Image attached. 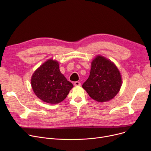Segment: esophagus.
<instances>
[{
	"label": "esophagus",
	"mask_w": 151,
	"mask_h": 151,
	"mask_svg": "<svg viewBox=\"0 0 151 151\" xmlns=\"http://www.w3.org/2000/svg\"><path fill=\"white\" fill-rule=\"evenodd\" d=\"M74 85H75V86H80L81 85V83H80V82L76 81V82L74 83Z\"/></svg>",
	"instance_id": "obj_1"
}]
</instances>
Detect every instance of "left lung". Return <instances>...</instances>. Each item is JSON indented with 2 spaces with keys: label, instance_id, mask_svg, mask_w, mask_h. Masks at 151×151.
Returning a JSON list of instances; mask_svg holds the SVG:
<instances>
[{
  "label": "left lung",
  "instance_id": "8db88e82",
  "mask_svg": "<svg viewBox=\"0 0 151 151\" xmlns=\"http://www.w3.org/2000/svg\"><path fill=\"white\" fill-rule=\"evenodd\" d=\"M122 83V75L115 63L97 55L91 62L90 75L83 84V88L92 99L103 103L116 96Z\"/></svg>",
  "mask_w": 151,
  "mask_h": 151
}]
</instances>
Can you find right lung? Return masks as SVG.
I'll use <instances>...</instances> for the list:
<instances>
[{
	"instance_id": "right-lung-1",
	"label": "right lung",
	"mask_w": 151,
	"mask_h": 151,
	"mask_svg": "<svg viewBox=\"0 0 151 151\" xmlns=\"http://www.w3.org/2000/svg\"><path fill=\"white\" fill-rule=\"evenodd\" d=\"M30 83L35 96L50 104L62 101L73 87L60 72L59 62L53 59H47L34 71Z\"/></svg>"
}]
</instances>
